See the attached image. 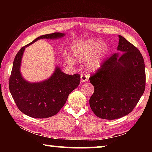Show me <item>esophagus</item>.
Returning <instances> with one entry per match:
<instances>
[{"label":"esophagus","instance_id":"obj_1","mask_svg":"<svg viewBox=\"0 0 152 152\" xmlns=\"http://www.w3.org/2000/svg\"><path fill=\"white\" fill-rule=\"evenodd\" d=\"M81 80L82 82H84L88 80V75L86 74H81Z\"/></svg>","mask_w":152,"mask_h":152}]
</instances>
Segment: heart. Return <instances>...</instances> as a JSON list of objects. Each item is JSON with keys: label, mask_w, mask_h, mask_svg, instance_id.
I'll use <instances>...</instances> for the list:
<instances>
[{"label": "heart", "mask_w": 152, "mask_h": 152, "mask_svg": "<svg viewBox=\"0 0 152 152\" xmlns=\"http://www.w3.org/2000/svg\"><path fill=\"white\" fill-rule=\"evenodd\" d=\"M107 45L100 40L80 41L74 43L72 51L74 57L79 61L86 59V66L89 70L94 71L101 66L107 52ZM71 63V60H68Z\"/></svg>", "instance_id": "obj_1"}]
</instances>
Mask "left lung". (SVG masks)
Returning <instances> with one entry per match:
<instances>
[{
  "label": "left lung",
  "instance_id": "1",
  "mask_svg": "<svg viewBox=\"0 0 152 152\" xmlns=\"http://www.w3.org/2000/svg\"><path fill=\"white\" fill-rule=\"evenodd\" d=\"M117 50L89 78L94 91L89 103L92 111L103 119H119L130 113L145 88L143 58L132 43L119 35Z\"/></svg>",
  "mask_w": 152,
  "mask_h": 152
}]
</instances>
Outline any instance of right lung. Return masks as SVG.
Masks as SVG:
<instances>
[{"instance_id": "right-lung-1", "label": "right lung", "mask_w": 152, "mask_h": 152, "mask_svg": "<svg viewBox=\"0 0 152 152\" xmlns=\"http://www.w3.org/2000/svg\"><path fill=\"white\" fill-rule=\"evenodd\" d=\"M64 33H53L36 38L18 51L14 59L9 78V90L20 111L31 117L44 119L57 114L64 107L68 95L79 85L80 75H69L56 68L50 78L38 83H30L23 78L20 66L25 48L41 39H57Z\"/></svg>"}]
</instances>
